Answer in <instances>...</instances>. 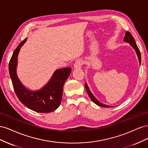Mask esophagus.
I'll use <instances>...</instances> for the list:
<instances>
[{
  "label": "esophagus",
  "mask_w": 148,
  "mask_h": 148,
  "mask_svg": "<svg viewBox=\"0 0 148 148\" xmlns=\"http://www.w3.org/2000/svg\"><path fill=\"white\" fill-rule=\"evenodd\" d=\"M84 62H83V60H82V59H79V60H77V61L75 62V63L74 64V68L75 69H79L81 68V67L82 66V65H83Z\"/></svg>",
  "instance_id": "obj_1"
}]
</instances>
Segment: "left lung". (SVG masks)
<instances>
[{"label": "left lung", "instance_id": "obj_1", "mask_svg": "<svg viewBox=\"0 0 148 148\" xmlns=\"http://www.w3.org/2000/svg\"><path fill=\"white\" fill-rule=\"evenodd\" d=\"M123 41L125 42H127L128 43H130V44L132 46V47L135 49V51H136V53L137 54V56H138V58L139 59V62H140V64H141V53H140V50H139V49L136 45V42L135 41V39H134L133 37L132 36V35L130 34V33L128 32V31H127L126 33H125V36L124 37V39ZM84 86H85V88H86V90L88 92V96H89V97H90V99L92 100V101L93 102H95L96 104H97V106H101V107H113L112 106H107V105H106V104H102V103L100 102L99 101H98L96 98L94 96V95L92 94V92L90 91V90H89V87L88 86V84L86 83H85L84 84Z\"/></svg>", "mask_w": 148, "mask_h": 148}]
</instances>
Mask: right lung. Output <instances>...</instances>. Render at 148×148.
Wrapping results in <instances>:
<instances>
[{
	"instance_id": "obj_1",
	"label": "right lung",
	"mask_w": 148,
	"mask_h": 148,
	"mask_svg": "<svg viewBox=\"0 0 148 148\" xmlns=\"http://www.w3.org/2000/svg\"><path fill=\"white\" fill-rule=\"evenodd\" d=\"M24 39L13 53L8 70L13 89L20 101L28 108L40 113H49L59 107L62 101L64 84L70 75L71 69L66 67L57 70L52 78L38 91H30L22 84L16 75L17 57L20 47L26 42Z\"/></svg>"
}]
</instances>
